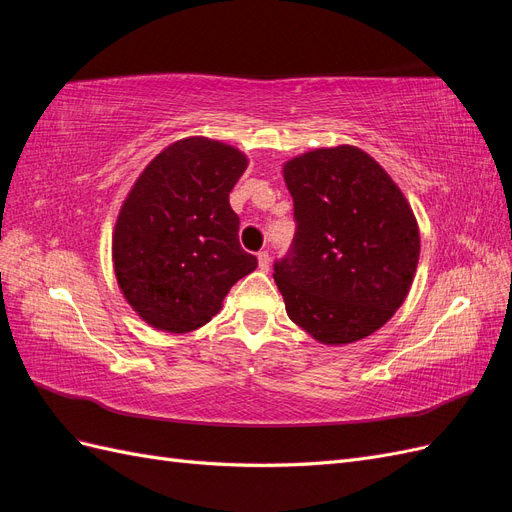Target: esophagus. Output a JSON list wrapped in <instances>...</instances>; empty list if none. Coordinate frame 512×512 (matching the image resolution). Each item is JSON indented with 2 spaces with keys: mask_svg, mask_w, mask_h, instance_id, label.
Segmentation results:
<instances>
[{
  "mask_svg": "<svg viewBox=\"0 0 512 512\" xmlns=\"http://www.w3.org/2000/svg\"><path fill=\"white\" fill-rule=\"evenodd\" d=\"M258 267H260V271H269V267H271L269 252H258Z\"/></svg>",
  "mask_w": 512,
  "mask_h": 512,
  "instance_id": "1",
  "label": "esophagus"
}]
</instances>
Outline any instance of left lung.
Here are the masks:
<instances>
[{
    "instance_id": "obj_1",
    "label": "left lung",
    "mask_w": 512,
    "mask_h": 512,
    "mask_svg": "<svg viewBox=\"0 0 512 512\" xmlns=\"http://www.w3.org/2000/svg\"><path fill=\"white\" fill-rule=\"evenodd\" d=\"M297 235L275 265L288 318L324 346L376 333L406 301L421 230L391 175L354 145L299 153L282 166Z\"/></svg>"
}]
</instances>
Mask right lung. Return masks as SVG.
<instances>
[{
	"label": "right lung",
	"mask_w": 512,
	"mask_h": 512,
	"mask_svg": "<svg viewBox=\"0 0 512 512\" xmlns=\"http://www.w3.org/2000/svg\"><path fill=\"white\" fill-rule=\"evenodd\" d=\"M245 153L207 136L164 147L123 198L113 228V269L123 299L149 327L190 333L222 309L256 267L239 245L228 194Z\"/></svg>",
	"instance_id": "1"
}]
</instances>
